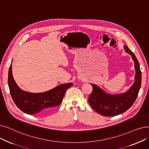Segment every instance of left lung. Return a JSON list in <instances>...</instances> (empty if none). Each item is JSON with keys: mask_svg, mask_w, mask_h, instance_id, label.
I'll return each instance as SVG.
<instances>
[{"mask_svg": "<svg viewBox=\"0 0 149 149\" xmlns=\"http://www.w3.org/2000/svg\"><path fill=\"white\" fill-rule=\"evenodd\" d=\"M125 50L130 54L134 63L135 81L132 86L124 94L110 95L105 93L95 84L91 83L93 91L89 96L88 102L94 110L105 116H114L125 112L136 99L141 85V71L136 57L127 46Z\"/></svg>", "mask_w": 149, "mask_h": 149, "instance_id": "8db88e82", "label": "left lung"}]
</instances>
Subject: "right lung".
I'll use <instances>...</instances> for the list:
<instances>
[{
	"label": "right lung",
	"instance_id": "obj_1",
	"mask_svg": "<svg viewBox=\"0 0 149 149\" xmlns=\"http://www.w3.org/2000/svg\"><path fill=\"white\" fill-rule=\"evenodd\" d=\"M8 83L11 96L16 105L28 114H46L61 103L67 89L72 83L62 84L42 93H30L18 87L12 75L11 64L8 71Z\"/></svg>",
	"mask_w": 149,
	"mask_h": 149
}]
</instances>
